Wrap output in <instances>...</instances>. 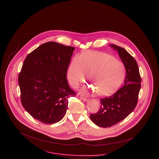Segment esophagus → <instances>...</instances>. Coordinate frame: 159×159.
<instances>
[{
  "instance_id": "esophagus-1",
  "label": "esophagus",
  "mask_w": 159,
  "mask_h": 159,
  "mask_svg": "<svg viewBox=\"0 0 159 159\" xmlns=\"http://www.w3.org/2000/svg\"><path fill=\"white\" fill-rule=\"evenodd\" d=\"M80 98H81L82 100L84 101V102H86V101H88V98H85V97H80Z\"/></svg>"
}]
</instances>
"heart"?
<instances>
[{
    "instance_id": "1",
    "label": "heart",
    "mask_w": 159,
    "mask_h": 159,
    "mask_svg": "<svg viewBox=\"0 0 159 159\" xmlns=\"http://www.w3.org/2000/svg\"><path fill=\"white\" fill-rule=\"evenodd\" d=\"M88 74L93 86H89V90L96 91L99 95H107L121 84L125 68L122 62L108 54L88 51L73 58L67 72L68 81L77 88L85 81Z\"/></svg>"
}]
</instances>
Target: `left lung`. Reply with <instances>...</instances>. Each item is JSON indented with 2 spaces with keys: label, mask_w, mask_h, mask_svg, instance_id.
Here are the masks:
<instances>
[{
  "label": "left lung",
  "mask_w": 159,
  "mask_h": 159,
  "mask_svg": "<svg viewBox=\"0 0 159 159\" xmlns=\"http://www.w3.org/2000/svg\"><path fill=\"white\" fill-rule=\"evenodd\" d=\"M116 49L126 69L125 84L112 95L100 100V108L90 115L97 125L110 127L125 119L135 108L141 79L135 59L124 48L111 45Z\"/></svg>",
  "instance_id": "1"
}]
</instances>
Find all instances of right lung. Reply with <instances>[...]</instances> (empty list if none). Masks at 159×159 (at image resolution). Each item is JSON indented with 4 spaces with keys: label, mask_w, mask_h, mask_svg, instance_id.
I'll return each mask as SVG.
<instances>
[{
    "label": "right lung",
    "mask_w": 159,
    "mask_h": 159,
    "mask_svg": "<svg viewBox=\"0 0 159 159\" xmlns=\"http://www.w3.org/2000/svg\"><path fill=\"white\" fill-rule=\"evenodd\" d=\"M75 48L57 42L42 44L25 57L18 75L21 102L35 119L46 124L60 121L68 98L76 93L68 86L67 71Z\"/></svg>",
    "instance_id": "add662e5"
}]
</instances>
